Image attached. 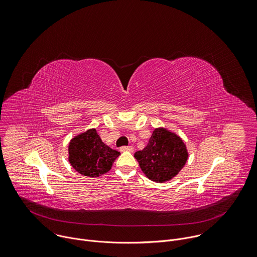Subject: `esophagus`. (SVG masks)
I'll return each instance as SVG.
<instances>
[{
	"mask_svg": "<svg viewBox=\"0 0 257 257\" xmlns=\"http://www.w3.org/2000/svg\"><path fill=\"white\" fill-rule=\"evenodd\" d=\"M120 151L121 152H134V148L133 147H121Z\"/></svg>",
	"mask_w": 257,
	"mask_h": 257,
	"instance_id": "obj_1",
	"label": "esophagus"
}]
</instances>
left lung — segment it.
<instances>
[{
  "instance_id": "1",
  "label": "left lung",
  "mask_w": 257,
  "mask_h": 257,
  "mask_svg": "<svg viewBox=\"0 0 257 257\" xmlns=\"http://www.w3.org/2000/svg\"><path fill=\"white\" fill-rule=\"evenodd\" d=\"M188 157L181 137L163 126L155 128L147 147L135 153L143 173L157 183L175 178L186 165Z\"/></svg>"
}]
</instances>
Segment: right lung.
<instances>
[{
	"label": "right lung",
	"mask_w": 257,
	"mask_h": 257,
	"mask_svg": "<svg viewBox=\"0 0 257 257\" xmlns=\"http://www.w3.org/2000/svg\"><path fill=\"white\" fill-rule=\"evenodd\" d=\"M119 155L101 141L95 128L78 134L68 145L70 165L79 174L90 178L106 174Z\"/></svg>",
	"instance_id": "add662e5"
}]
</instances>
